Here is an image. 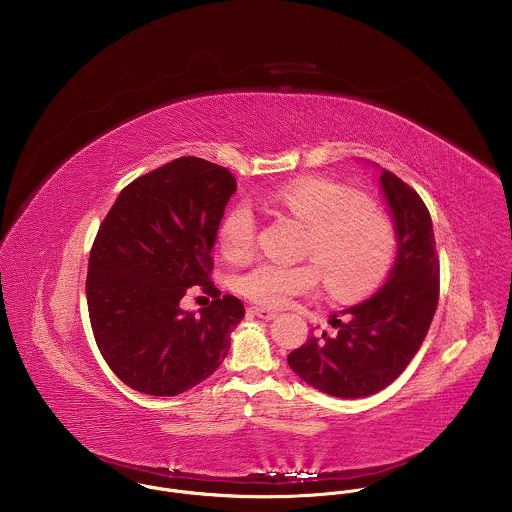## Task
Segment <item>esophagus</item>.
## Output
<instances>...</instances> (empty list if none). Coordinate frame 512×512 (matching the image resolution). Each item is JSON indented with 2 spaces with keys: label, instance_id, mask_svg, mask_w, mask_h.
I'll list each match as a JSON object with an SVG mask.
<instances>
[{
  "label": "esophagus",
  "instance_id": "esophagus-1",
  "mask_svg": "<svg viewBox=\"0 0 512 512\" xmlns=\"http://www.w3.org/2000/svg\"><path fill=\"white\" fill-rule=\"evenodd\" d=\"M250 313H252V315H256L258 319H264V321H272V319H276V317H278V313H276V311L266 309V307H250Z\"/></svg>",
  "mask_w": 512,
  "mask_h": 512
}]
</instances>
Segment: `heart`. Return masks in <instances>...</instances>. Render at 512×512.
Listing matches in <instances>:
<instances>
[{"instance_id":"heart-1","label":"heart","mask_w":512,"mask_h":512,"mask_svg":"<svg viewBox=\"0 0 512 512\" xmlns=\"http://www.w3.org/2000/svg\"><path fill=\"white\" fill-rule=\"evenodd\" d=\"M270 201L311 228L307 254L321 266L333 292L359 295L376 288L388 274L396 252L394 226L355 189L309 177L278 189ZM219 236L226 260L246 262L256 246L252 209L244 203L230 209ZM317 284L315 264L260 262L238 280V290L260 305L282 307L295 295L313 292Z\"/></svg>"}]
</instances>
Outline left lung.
Listing matches in <instances>:
<instances>
[{
	"instance_id": "left-lung-1",
	"label": "left lung",
	"mask_w": 512,
	"mask_h": 512,
	"mask_svg": "<svg viewBox=\"0 0 512 512\" xmlns=\"http://www.w3.org/2000/svg\"><path fill=\"white\" fill-rule=\"evenodd\" d=\"M366 165L378 173L394 224V264L378 292L331 315L337 335L311 331L288 355L303 382L337 398L370 396L396 380L422 347L438 307L439 258L424 201L388 169Z\"/></svg>"
}]
</instances>
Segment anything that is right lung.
<instances>
[{
  "instance_id": "add662e5",
  "label": "right lung",
  "mask_w": 512,
  "mask_h": 512,
  "mask_svg": "<svg viewBox=\"0 0 512 512\" xmlns=\"http://www.w3.org/2000/svg\"><path fill=\"white\" fill-rule=\"evenodd\" d=\"M236 191L228 169L179 157L132 181L102 222L88 260L86 303L96 345L114 374L149 396H177L209 378L244 317L234 295L199 312L189 287L217 291L213 248Z\"/></svg>"
}]
</instances>
